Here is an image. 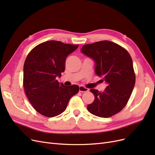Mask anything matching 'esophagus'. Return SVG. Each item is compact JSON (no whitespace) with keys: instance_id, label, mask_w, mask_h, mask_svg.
Wrapping results in <instances>:
<instances>
[{"instance_id":"esophagus-1","label":"esophagus","mask_w":155,"mask_h":155,"mask_svg":"<svg viewBox=\"0 0 155 155\" xmlns=\"http://www.w3.org/2000/svg\"><path fill=\"white\" fill-rule=\"evenodd\" d=\"M88 91V88L83 87V86H79V92H85Z\"/></svg>"}]
</instances>
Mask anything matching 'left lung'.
<instances>
[{"mask_svg": "<svg viewBox=\"0 0 155 155\" xmlns=\"http://www.w3.org/2000/svg\"><path fill=\"white\" fill-rule=\"evenodd\" d=\"M81 51L95 62V72L105 81L104 91H90L94 101L87 105L91 114L109 118L118 113L127 104L135 84L133 60L125 48L109 41L84 45Z\"/></svg>", "mask_w": 155, "mask_h": 155, "instance_id": "obj_1", "label": "left lung"}]
</instances>
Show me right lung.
I'll use <instances>...</instances> for the list:
<instances>
[{"label":"right lung","instance_id":"right-lung-1","mask_svg":"<svg viewBox=\"0 0 155 155\" xmlns=\"http://www.w3.org/2000/svg\"><path fill=\"white\" fill-rule=\"evenodd\" d=\"M78 45L48 41L33 48L28 55L23 68V87L33 107L46 117L59 115L68 103L79 92L78 85L65 86L56 78L64 71L67 56Z\"/></svg>","mask_w":155,"mask_h":155}]
</instances>
